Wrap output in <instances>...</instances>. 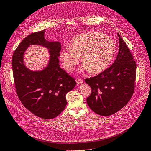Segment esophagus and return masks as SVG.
<instances>
[{"label": "esophagus", "mask_w": 151, "mask_h": 151, "mask_svg": "<svg viewBox=\"0 0 151 151\" xmlns=\"http://www.w3.org/2000/svg\"><path fill=\"white\" fill-rule=\"evenodd\" d=\"M76 83H77V84L79 85V84H83V83H84V81H83V79L77 78V79H76Z\"/></svg>", "instance_id": "obj_1"}]
</instances>
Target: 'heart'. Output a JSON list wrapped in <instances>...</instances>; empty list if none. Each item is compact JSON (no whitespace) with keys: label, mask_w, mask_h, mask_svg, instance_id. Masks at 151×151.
I'll list each match as a JSON object with an SVG mask.
<instances>
[{"label":"heart","mask_w":151,"mask_h":151,"mask_svg":"<svg viewBox=\"0 0 151 151\" xmlns=\"http://www.w3.org/2000/svg\"><path fill=\"white\" fill-rule=\"evenodd\" d=\"M116 46L114 40L100 32H88L73 38L70 47L60 50L59 57L65 69L72 72L81 55L83 63L79 72L97 74L106 70L115 55Z\"/></svg>","instance_id":"heart-1"}]
</instances>
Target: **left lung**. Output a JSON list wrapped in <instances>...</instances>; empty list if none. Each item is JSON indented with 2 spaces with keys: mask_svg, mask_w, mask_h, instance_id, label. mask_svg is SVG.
I'll list each match as a JSON object with an SVG mask.
<instances>
[{
  "mask_svg": "<svg viewBox=\"0 0 151 151\" xmlns=\"http://www.w3.org/2000/svg\"><path fill=\"white\" fill-rule=\"evenodd\" d=\"M117 35L119 52L115 62L101 74L85 80L92 89L87 103L94 112L104 116L124 107L134 91L136 63L120 35Z\"/></svg>",
  "mask_w": 151,
  "mask_h": 151,
  "instance_id": "obj_1",
  "label": "left lung"
}]
</instances>
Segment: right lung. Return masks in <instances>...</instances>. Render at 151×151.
Returning a JSON list of instances; mask_svg holds the SVG:
<instances>
[{"label":"right lung","instance_id":"add662e5","mask_svg":"<svg viewBox=\"0 0 151 151\" xmlns=\"http://www.w3.org/2000/svg\"><path fill=\"white\" fill-rule=\"evenodd\" d=\"M46 30L31 33L22 41L12 56V70L17 94L24 107L36 116L52 119L67 104L66 94L76 82L60 68L61 43L45 39ZM31 45L46 47L49 53L47 65L41 71H31L24 63L25 52Z\"/></svg>","mask_w":151,"mask_h":151}]
</instances>
